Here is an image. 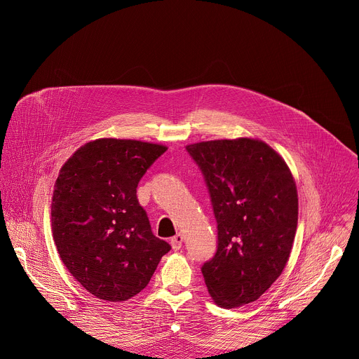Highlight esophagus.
Listing matches in <instances>:
<instances>
[{
    "instance_id": "obj_1",
    "label": "esophagus",
    "mask_w": 359,
    "mask_h": 359,
    "mask_svg": "<svg viewBox=\"0 0 359 359\" xmlns=\"http://www.w3.org/2000/svg\"><path fill=\"white\" fill-rule=\"evenodd\" d=\"M170 243H171V246H172L174 250H180V249L182 248V243H184V236H182L181 233H177L175 236L171 238Z\"/></svg>"
}]
</instances>
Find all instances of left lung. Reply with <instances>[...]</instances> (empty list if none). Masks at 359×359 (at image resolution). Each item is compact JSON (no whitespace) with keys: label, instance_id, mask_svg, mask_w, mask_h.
Listing matches in <instances>:
<instances>
[{"label":"left lung","instance_id":"obj_1","mask_svg":"<svg viewBox=\"0 0 359 359\" xmlns=\"http://www.w3.org/2000/svg\"><path fill=\"white\" fill-rule=\"evenodd\" d=\"M201 168L217 221V252L202 265L215 304L259 299L282 273L294 242L297 188L285 160L252 138L187 147Z\"/></svg>","mask_w":359,"mask_h":359}]
</instances>
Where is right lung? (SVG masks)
Returning <instances> with one entry per match:
<instances>
[{
  "label": "right lung",
  "mask_w": 359,
  "mask_h": 359,
  "mask_svg": "<svg viewBox=\"0 0 359 359\" xmlns=\"http://www.w3.org/2000/svg\"><path fill=\"white\" fill-rule=\"evenodd\" d=\"M163 145L102 138L63 164L52 195V235L69 272L95 297L126 302L144 290L171 246L156 238L137 188Z\"/></svg>",
  "instance_id": "1"
}]
</instances>
